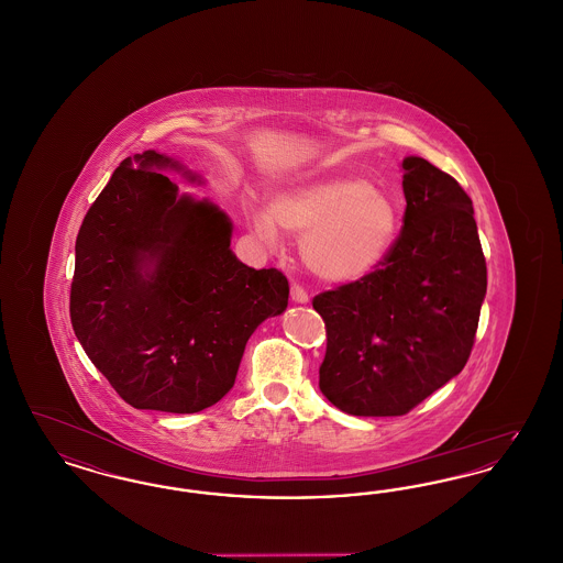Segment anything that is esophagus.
Here are the masks:
<instances>
[{
  "mask_svg": "<svg viewBox=\"0 0 563 563\" xmlns=\"http://www.w3.org/2000/svg\"><path fill=\"white\" fill-rule=\"evenodd\" d=\"M291 299L297 301V303H306V301H308V294H306V289H303L301 285L294 283V285H291Z\"/></svg>",
  "mask_w": 563,
  "mask_h": 563,
  "instance_id": "esophagus-1",
  "label": "esophagus"
}]
</instances>
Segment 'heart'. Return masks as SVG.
Wrapping results in <instances>:
<instances>
[{
  "mask_svg": "<svg viewBox=\"0 0 563 563\" xmlns=\"http://www.w3.org/2000/svg\"><path fill=\"white\" fill-rule=\"evenodd\" d=\"M253 219L268 242L278 241V225L303 236V262L327 280H354L367 274L399 230L395 200L354 175L301 181L278 194L272 211H255Z\"/></svg>",
  "mask_w": 563,
  "mask_h": 563,
  "instance_id": "obj_1",
  "label": "heart"
}]
</instances>
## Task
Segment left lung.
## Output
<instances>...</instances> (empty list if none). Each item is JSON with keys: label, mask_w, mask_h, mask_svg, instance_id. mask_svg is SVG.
Listing matches in <instances>:
<instances>
[{"label": "left lung", "mask_w": 563, "mask_h": 563, "mask_svg": "<svg viewBox=\"0 0 563 563\" xmlns=\"http://www.w3.org/2000/svg\"><path fill=\"white\" fill-rule=\"evenodd\" d=\"M402 170L399 236L372 272L312 299L327 331L319 386L352 416H405L460 374L487 289L468 194L424 158Z\"/></svg>", "instance_id": "obj_1"}]
</instances>
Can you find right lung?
<instances>
[{
    "label": "right lung",
    "mask_w": 563,
    "mask_h": 563,
    "mask_svg": "<svg viewBox=\"0 0 563 563\" xmlns=\"http://www.w3.org/2000/svg\"><path fill=\"white\" fill-rule=\"evenodd\" d=\"M162 166L179 168L152 150L120 162L88 209L69 317L124 401L196 413L234 386L251 333L287 308L289 280L241 264L228 217L179 198Z\"/></svg>",
    "instance_id": "right-lung-1"
}]
</instances>
